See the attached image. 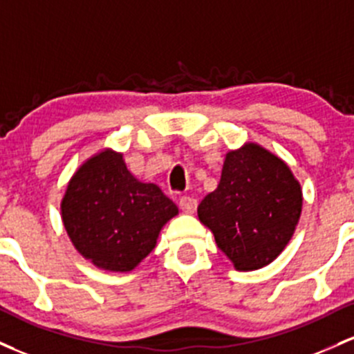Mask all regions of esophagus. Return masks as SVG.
Masks as SVG:
<instances>
[{
    "instance_id": "esophagus-1",
    "label": "esophagus",
    "mask_w": 354,
    "mask_h": 354,
    "mask_svg": "<svg viewBox=\"0 0 354 354\" xmlns=\"http://www.w3.org/2000/svg\"><path fill=\"white\" fill-rule=\"evenodd\" d=\"M178 205H180V209L184 210L185 214H194L197 209V201L194 197H180V201H178Z\"/></svg>"
}]
</instances>
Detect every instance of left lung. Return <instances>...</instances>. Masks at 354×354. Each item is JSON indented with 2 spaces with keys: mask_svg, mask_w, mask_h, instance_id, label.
Wrapping results in <instances>:
<instances>
[{
  "mask_svg": "<svg viewBox=\"0 0 354 354\" xmlns=\"http://www.w3.org/2000/svg\"><path fill=\"white\" fill-rule=\"evenodd\" d=\"M303 189L281 157L256 142L225 153L217 189L202 198L198 221L237 271L271 264L291 241Z\"/></svg>",
  "mask_w": 354,
  "mask_h": 354,
  "instance_id": "left-lung-1",
  "label": "left lung"
}]
</instances>
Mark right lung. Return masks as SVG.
Instances as JSON below:
<instances>
[{
	"instance_id": "obj_1",
	"label": "right lung",
	"mask_w": 354,
	"mask_h": 354,
	"mask_svg": "<svg viewBox=\"0 0 354 354\" xmlns=\"http://www.w3.org/2000/svg\"><path fill=\"white\" fill-rule=\"evenodd\" d=\"M62 221L78 252L109 272H130L153 251L178 207L156 184L127 169L124 153L102 149L66 184Z\"/></svg>"
}]
</instances>
